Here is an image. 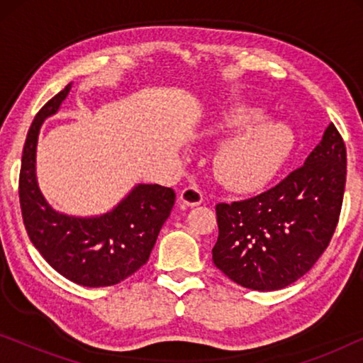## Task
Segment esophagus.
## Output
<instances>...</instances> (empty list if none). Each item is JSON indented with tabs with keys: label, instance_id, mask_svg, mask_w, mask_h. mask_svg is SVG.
I'll return each mask as SVG.
<instances>
[{
	"label": "esophagus",
	"instance_id": "obj_1",
	"mask_svg": "<svg viewBox=\"0 0 363 363\" xmlns=\"http://www.w3.org/2000/svg\"><path fill=\"white\" fill-rule=\"evenodd\" d=\"M180 201L186 206H198L203 203V193L196 186H186L180 193Z\"/></svg>",
	"mask_w": 363,
	"mask_h": 363
}]
</instances>
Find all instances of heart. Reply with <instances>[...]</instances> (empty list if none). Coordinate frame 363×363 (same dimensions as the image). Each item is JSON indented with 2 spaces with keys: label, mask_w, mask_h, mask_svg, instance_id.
Masks as SVG:
<instances>
[{
  "label": "heart",
  "mask_w": 363,
  "mask_h": 363,
  "mask_svg": "<svg viewBox=\"0 0 363 363\" xmlns=\"http://www.w3.org/2000/svg\"><path fill=\"white\" fill-rule=\"evenodd\" d=\"M266 113L256 107H233L218 118L215 132L231 135L215 158V173L223 185L238 191L264 185L279 170L292 147V135L284 125L263 122Z\"/></svg>",
  "instance_id": "b5f03b06"
}]
</instances>
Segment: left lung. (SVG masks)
Listing matches in <instances>:
<instances>
[{
	"label": "left lung",
	"mask_w": 363,
	"mask_h": 363,
	"mask_svg": "<svg viewBox=\"0 0 363 363\" xmlns=\"http://www.w3.org/2000/svg\"><path fill=\"white\" fill-rule=\"evenodd\" d=\"M347 152L334 123L304 165L251 198L218 203L213 262L236 284L277 291L315 264L339 223Z\"/></svg>",
	"instance_id": "left-lung-1"
}]
</instances>
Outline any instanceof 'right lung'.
Listing matches in <instances>:
<instances>
[{
  "label": "right lung",
  "mask_w": 363,
  "mask_h": 363,
  "mask_svg": "<svg viewBox=\"0 0 363 363\" xmlns=\"http://www.w3.org/2000/svg\"><path fill=\"white\" fill-rule=\"evenodd\" d=\"M69 91L71 84L44 104L28 130L19 172L23 221L34 247L59 274L79 286H113L148 261L170 216L175 191L140 183L101 216H69L54 210L38 185L36 147L43 122L59 111Z\"/></svg>",
  "instance_id": "add662e5"
}]
</instances>
